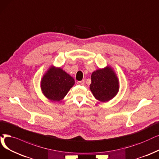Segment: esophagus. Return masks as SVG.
I'll return each instance as SVG.
<instances>
[{"instance_id": "obj_1", "label": "esophagus", "mask_w": 159, "mask_h": 159, "mask_svg": "<svg viewBox=\"0 0 159 159\" xmlns=\"http://www.w3.org/2000/svg\"><path fill=\"white\" fill-rule=\"evenodd\" d=\"M78 84H79V85H84L85 84V81H84V80L79 81H78Z\"/></svg>"}]
</instances>
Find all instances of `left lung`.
Instances as JSON below:
<instances>
[{"label":"left lung","instance_id":"8db88e82","mask_svg":"<svg viewBox=\"0 0 159 159\" xmlns=\"http://www.w3.org/2000/svg\"><path fill=\"white\" fill-rule=\"evenodd\" d=\"M90 89L94 98L102 102H108L116 96L119 81L111 66H107L92 73Z\"/></svg>","mask_w":159,"mask_h":159}]
</instances>
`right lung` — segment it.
Masks as SVG:
<instances>
[{
  "instance_id": "1",
  "label": "right lung",
  "mask_w": 159,
  "mask_h": 159,
  "mask_svg": "<svg viewBox=\"0 0 159 159\" xmlns=\"http://www.w3.org/2000/svg\"><path fill=\"white\" fill-rule=\"evenodd\" d=\"M75 81L60 67L51 66L43 75L40 87L43 94L52 102L62 100L73 87Z\"/></svg>"
}]
</instances>
